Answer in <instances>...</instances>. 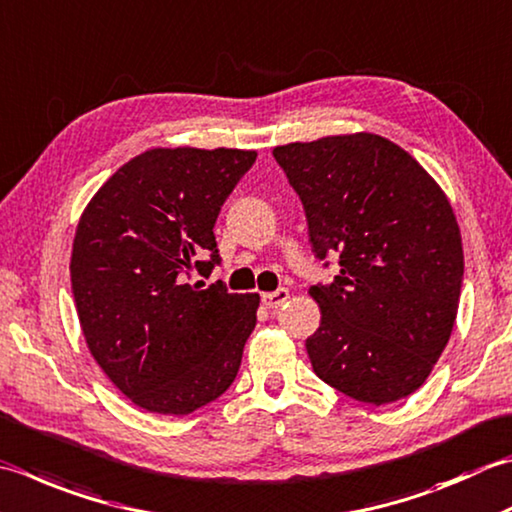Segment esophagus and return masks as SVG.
<instances>
[{"label": "esophagus", "mask_w": 512, "mask_h": 512, "mask_svg": "<svg viewBox=\"0 0 512 512\" xmlns=\"http://www.w3.org/2000/svg\"><path fill=\"white\" fill-rule=\"evenodd\" d=\"M288 297H290L288 290L286 288H279V290H275V293H264L262 295V304L266 308H279V306L286 302Z\"/></svg>", "instance_id": "34e87169"}]
</instances>
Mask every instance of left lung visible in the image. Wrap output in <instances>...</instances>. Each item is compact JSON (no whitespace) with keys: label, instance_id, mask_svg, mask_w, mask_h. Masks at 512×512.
Returning <instances> with one entry per match:
<instances>
[{"label":"left lung","instance_id":"obj_1","mask_svg":"<svg viewBox=\"0 0 512 512\" xmlns=\"http://www.w3.org/2000/svg\"><path fill=\"white\" fill-rule=\"evenodd\" d=\"M302 199L315 255L339 275L310 286L322 310L306 350L315 375L382 406L426 382L453 333L462 235L446 193L402 146L373 133L275 146Z\"/></svg>","mask_w":512,"mask_h":512}]
</instances>
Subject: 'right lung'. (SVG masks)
<instances>
[{"label": "right lung", "instance_id": "add662e5", "mask_svg": "<svg viewBox=\"0 0 512 512\" xmlns=\"http://www.w3.org/2000/svg\"><path fill=\"white\" fill-rule=\"evenodd\" d=\"M255 159L242 148H150L79 217L70 282L86 346L148 413L190 415L235 382L259 295L197 277L219 264L213 226Z\"/></svg>", "mask_w": 512, "mask_h": 512}]
</instances>
